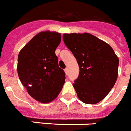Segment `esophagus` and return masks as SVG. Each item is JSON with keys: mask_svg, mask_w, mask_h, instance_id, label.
<instances>
[{"mask_svg": "<svg viewBox=\"0 0 131 131\" xmlns=\"http://www.w3.org/2000/svg\"><path fill=\"white\" fill-rule=\"evenodd\" d=\"M64 72H65V74H68V69H64Z\"/></svg>", "mask_w": 131, "mask_h": 131, "instance_id": "1", "label": "esophagus"}]
</instances>
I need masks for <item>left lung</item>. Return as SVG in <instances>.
<instances>
[{
  "label": "left lung",
  "instance_id": "1",
  "mask_svg": "<svg viewBox=\"0 0 131 131\" xmlns=\"http://www.w3.org/2000/svg\"><path fill=\"white\" fill-rule=\"evenodd\" d=\"M62 37L79 66L72 84L78 98L87 104L99 103L117 81L119 58L109 44L88 33L64 34Z\"/></svg>",
  "mask_w": 131,
  "mask_h": 131
}]
</instances>
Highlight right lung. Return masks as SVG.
<instances>
[{"label": "right lung", "instance_id": "right-lung-1", "mask_svg": "<svg viewBox=\"0 0 131 131\" xmlns=\"http://www.w3.org/2000/svg\"><path fill=\"white\" fill-rule=\"evenodd\" d=\"M61 41L56 31H41L34 36L18 54L17 71L30 96L43 103L56 98L65 82V73L54 53Z\"/></svg>", "mask_w": 131, "mask_h": 131}]
</instances>
